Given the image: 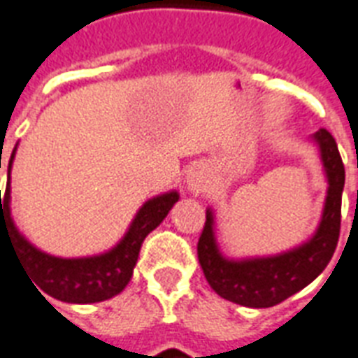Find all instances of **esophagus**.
Returning <instances> with one entry per match:
<instances>
[{"label": "esophagus", "mask_w": 358, "mask_h": 358, "mask_svg": "<svg viewBox=\"0 0 358 358\" xmlns=\"http://www.w3.org/2000/svg\"><path fill=\"white\" fill-rule=\"evenodd\" d=\"M185 182H187V189H189L191 193H203V191H206V187H208L206 173H204L201 167L191 169L189 173H187Z\"/></svg>", "instance_id": "34e87169"}]
</instances>
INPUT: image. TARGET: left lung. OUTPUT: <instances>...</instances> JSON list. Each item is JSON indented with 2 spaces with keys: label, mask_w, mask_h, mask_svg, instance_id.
<instances>
[{
  "label": "left lung",
  "mask_w": 358,
  "mask_h": 358,
  "mask_svg": "<svg viewBox=\"0 0 358 358\" xmlns=\"http://www.w3.org/2000/svg\"><path fill=\"white\" fill-rule=\"evenodd\" d=\"M313 141L321 152L329 189L319 227L308 242L270 257L227 259L215 242L214 214L206 210L197 255L206 282L222 299L248 308L276 306L312 283L331 263L340 236L345 169L336 141L329 131L319 129Z\"/></svg>",
  "instance_id": "obj_1"
}]
</instances>
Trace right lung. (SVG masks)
Wrapping results in <instances>:
<instances>
[{
	"label": "right lung",
	"instance_id": "right-lung-1",
	"mask_svg": "<svg viewBox=\"0 0 358 358\" xmlns=\"http://www.w3.org/2000/svg\"><path fill=\"white\" fill-rule=\"evenodd\" d=\"M15 152L16 146L7 169L9 180ZM178 199L176 191H169L146 201L143 208L136 212L129 231L110 252L94 257L62 259L41 252L18 233L10 217V185L7 182L3 197L0 193V238L7 236L10 240L16 255L22 264H26L27 274L37 285V291L41 288L52 299L71 304L103 302L124 291L133 276L144 238L167 217L169 210L173 208L174 203H178Z\"/></svg>",
	"mask_w": 358,
	"mask_h": 358
}]
</instances>
